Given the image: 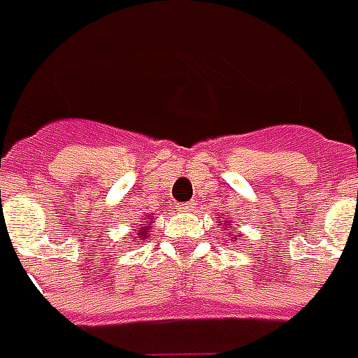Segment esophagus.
Wrapping results in <instances>:
<instances>
[{"mask_svg": "<svg viewBox=\"0 0 358 358\" xmlns=\"http://www.w3.org/2000/svg\"><path fill=\"white\" fill-rule=\"evenodd\" d=\"M194 208H196V203H194V202L178 203V206H176V210H178V212H192Z\"/></svg>", "mask_w": 358, "mask_h": 358, "instance_id": "1", "label": "esophagus"}]
</instances>
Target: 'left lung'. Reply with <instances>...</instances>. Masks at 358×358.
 <instances>
[{
  "instance_id": "left-lung-1",
  "label": "left lung",
  "mask_w": 358,
  "mask_h": 358,
  "mask_svg": "<svg viewBox=\"0 0 358 358\" xmlns=\"http://www.w3.org/2000/svg\"><path fill=\"white\" fill-rule=\"evenodd\" d=\"M226 224H228V226H229V222H226Z\"/></svg>"
}]
</instances>
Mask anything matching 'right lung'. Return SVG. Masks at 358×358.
<instances>
[{
    "label": "right lung",
    "instance_id": "add662e5",
    "mask_svg": "<svg viewBox=\"0 0 358 358\" xmlns=\"http://www.w3.org/2000/svg\"><path fill=\"white\" fill-rule=\"evenodd\" d=\"M150 226H152V222H150V224H142L141 228L136 229V234H134V238H142V240H144V238H146V231L150 229Z\"/></svg>",
    "mask_w": 358,
    "mask_h": 358
}]
</instances>
